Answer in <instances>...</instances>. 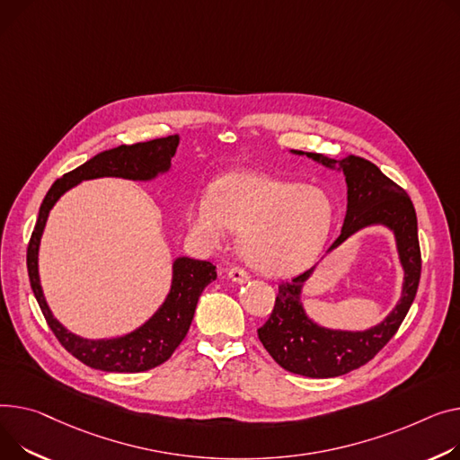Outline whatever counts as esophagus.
<instances>
[{
  "label": "esophagus",
  "mask_w": 460,
  "mask_h": 460,
  "mask_svg": "<svg viewBox=\"0 0 460 460\" xmlns=\"http://www.w3.org/2000/svg\"><path fill=\"white\" fill-rule=\"evenodd\" d=\"M227 278L233 281V283H246L250 281V273L243 270V268H231L227 271Z\"/></svg>",
  "instance_id": "esophagus-1"
}]
</instances>
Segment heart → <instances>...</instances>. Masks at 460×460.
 I'll return each instance as SVG.
<instances>
[{
  "instance_id": "1",
  "label": "heart",
  "mask_w": 460,
  "mask_h": 460,
  "mask_svg": "<svg viewBox=\"0 0 460 460\" xmlns=\"http://www.w3.org/2000/svg\"><path fill=\"white\" fill-rule=\"evenodd\" d=\"M189 227L210 246L242 233V255L266 275L309 266L329 238L334 205L325 190L261 173H231L192 201Z\"/></svg>"
}]
</instances>
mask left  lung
I'll return each mask as SVG.
<instances>
[{
    "label": "left lung",
    "instance_id": "left-lung-1",
    "mask_svg": "<svg viewBox=\"0 0 460 460\" xmlns=\"http://www.w3.org/2000/svg\"><path fill=\"white\" fill-rule=\"evenodd\" d=\"M292 153L303 155V151L292 149ZM307 157L327 168L339 166L348 182L344 226L327 253L364 227L385 226L395 236L397 253L405 271L400 301L381 323L366 331H334L314 323L307 316L301 305V290L316 266L279 285L270 318L257 329L259 341L281 368L305 377L327 379L360 368L400 329L418 292L421 255L416 210L411 198L374 163L355 155H348L342 161L329 159L322 153H307Z\"/></svg>",
    "mask_w": 460,
    "mask_h": 460
}]
</instances>
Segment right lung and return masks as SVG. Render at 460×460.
Here are the masks:
<instances>
[{
    "label": "right lung",
    "instance_id": "1",
    "mask_svg": "<svg viewBox=\"0 0 460 460\" xmlns=\"http://www.w3.org/2000/svg\"><path fill=\"white\" fill-rule=\"evenodd\" d=\"M179 146V137H164L133 146H118L98 153L79 168L57 179L48 190L39 220L27 246V271L33 294L40 311L68 353L79 358L90 368L118 374H137L155 368L172 357L175 348L185 339L194 318V311L203 288L217 279V266L208 261L179 257L173 261L172 287L159 307L138 329L107 341H88L70 332L63 323L53 318L39 278V246L49 217V210L66 190L86 179L124 177L131 181H151L159 173H166L172 166V157Z\"/></svg>",
    "mask_w": 460,
    "mask_h": 460
}]
</instances>
